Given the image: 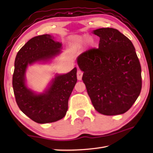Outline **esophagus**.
<instances>
[{
	"instance_id": "obj_1",
	"label": "esophagus",
	"mask_w": 153,
	"mask_h": 153,
	"mask_svg": "<svg viewBox=\"0 0 153 153\" xmlns=\"http://www.w3.org/2000/svg\"><path fill=\"white\" fill-rule=\"evenodd\" d=\"M82 76H83V72L78 69V70L77 71V78L78 80H81L82 78Z\"/></svg>"
}]
</instances>
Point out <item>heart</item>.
<instances>
[{
    "label": "heart",
    "mask_w": 153,
    "mask_h": 153,
    "mask_svg": "<svg viewBox=\"0 0 153 153\" xmlns=\"http://www.w3.org/2000/svg\"><path fill=\"white\" fill-rule=\"evenodd\" d=\"M89 39L88 36H84V37H79V36H74L72 37L70 40V42L74 45H79L84 41L88 40ZM94 45V42L92 40H90V45L93 46Z\"/></svg>",
    "instance_id": "obj_1"
}]
</instances>
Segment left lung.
Instances as JSON below:
<instances>
[{
    "label": "left lung",
    "instance_id": "left-lung-1",
    "mask_svg": "<svg viewBox=\"0 0 153 153\" xmlns=\"http://www.w3.org/2000/svg\"><path fill=\"white\" fill-rule=\"evenodd\" d=\"M100 38L98 48L77 58L84 71L83 82L98 113L116 115L128 111L142 89L141 66L130 40L114 28L94 31Z\"/></svg>",
    "mask_w": 153,
    "mask_h": 153
}]
</instances>
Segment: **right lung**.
Instances as JSON below:
<instances>
[{"label":"right lung","instance_id":"right-lung-1","mask_svg":"<svg viewBox=\"0 0 153 153\" xmlns=\"http://www.w3.org/2000/svg\"><path fill=\"white\" fill-rule=\"evenodd\" d=\"M61 43L49 34L32 38L18 51L15 60L13 88L20 110L38 123L61 120L68 109V100L77 82V69L56 76L46 94H35L25 84L24 75L28 64L51 59L60 53Z\"/></svg>","mask_w":153,"mask_h":153}]
</instances>
